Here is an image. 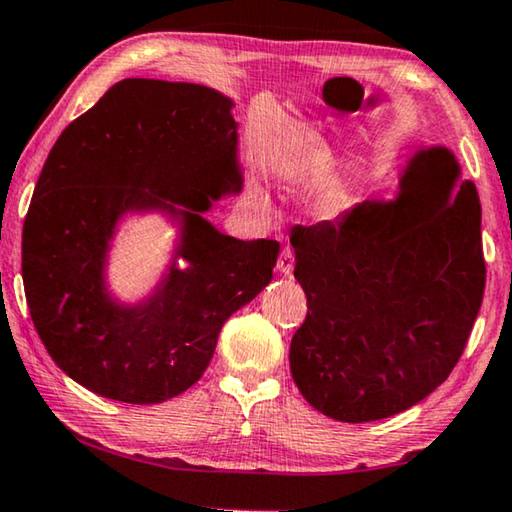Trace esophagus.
<instances>
[{
	"label": "esophagus",
	"instance_id": "34e87169",
	"mask_svg": "<svg viewBox=\"0 0 512 512\" xmlns=\"http://www.w3.org/2000/svg\"><path fill=\"white\" fill-rule=\"evenodd\" d=\"M293 264H296V255H293L291 248L284 246L280 250V257H277V271H280L282 275H291Z\"/></svg>",
	"mask_w": 512,
	"mask_h": 512
}]
</instances>
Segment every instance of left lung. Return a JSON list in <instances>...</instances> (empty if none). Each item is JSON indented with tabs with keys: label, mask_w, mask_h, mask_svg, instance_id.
Here are the masks:
<instances>
[{
	"label": "left lung",
	"mask_w": 512,
	"mask_h": 512,
	"mask_svg": "<svg viewBox=\"0 0 512 512\" xmlns=\"http://www.w3.org/2000/svg\"><path fill=\"white\" fill-rule=\"evenodd\" d=\"M445 146L406 164L395 201H363L336 221L293 228L307 318L291 375L341 422L402 413L443 384L470 339L485 289L481 203Z\"/></svg>",
	"instance_id": "obj_1"
}]
</instances>
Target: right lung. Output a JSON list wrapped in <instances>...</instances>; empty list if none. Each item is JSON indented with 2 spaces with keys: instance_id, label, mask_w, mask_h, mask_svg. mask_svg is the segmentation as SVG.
<instances>
[{
  "instance_id": "obj_1",
  "label": "right lung",
  "mask_w": 512,
  "mask_h": 512,
  "mask_svg": "<svg viewBox=\"0 0 512 512\" xmlns=\"http://www.w3.org/2000/svg\"><path fill=\"white\" fill-rule=\"evenodd\" d=\"M230 110L205 85L126 79L47 155L22 230L24 293L49 357L92 393L160 404L187 391L225 320L271 282L277 241H239L201 216L244 183ZM151 209L179 219L188 268L174 256L151 299L119 306L102 271L109 241L121 215Z\"/></svg>"
}]
</instances>
